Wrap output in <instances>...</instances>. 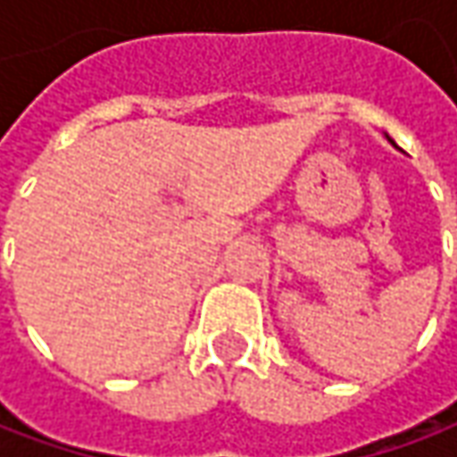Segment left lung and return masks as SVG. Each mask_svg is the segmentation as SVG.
Segmentation results:
<instances>
[{
  "label": "left lung",
  "mask_w": 457,
  "mask_h": 457,
  "mask_svg": "<svg viewBox=\"0 0 457 457\" xmlns=\"http://www.w3.org/2000/svg\"><path fill=\"white\" fill-rule=\"evenodd\" d=\"M386 139H389V137H386ZM389 142H392V139H389ZM392 145H395V142H392Z\"/></svg>",
  "instance_id": "obj_1"
}]
</instances>
